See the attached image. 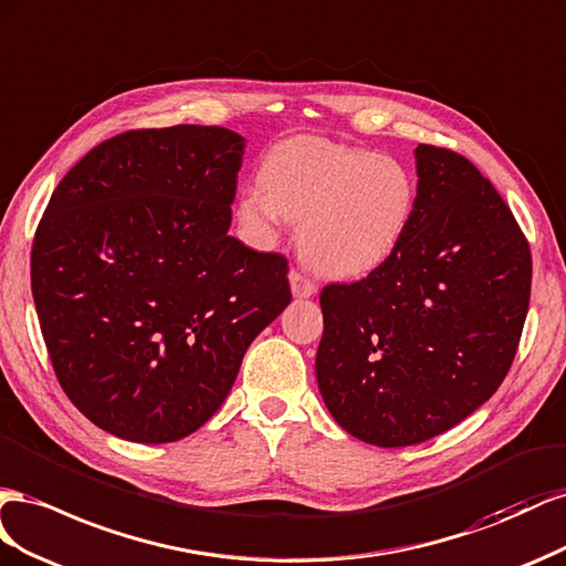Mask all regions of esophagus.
I'll list each match as a JSON object with an SVG mask.
<instances>
[{
  "label": "esophagus",
  "mask_w": 566,
  "mask_h": 566,
  "mask_svg": "<svg viewBox=\"0 0 566 566\" xmlns=\"http://www.w3.org/2000/svg\"><path fill=\"white\" fill-rule=\"evenodd\" d=\"M289 280H292V292L298 298H308V296H313L317 292L315 280H311L308 274L301 272V270H292V274H289Z\"/></svg>",
  "instance_id": "1"
}]
</instances>
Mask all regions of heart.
I'll use <instances>...</instances> for the list:
<instances>
[{
	"mask_svg": "<svg viewBox=\"0 0 566 566\" xmlns=\"http://www.w3.org/2000/svg\"><path fill=\"white\" fill-rule=\"evenodd\" d=\"M417 208V177L391 154L322 137L274 147L261 182L241 191L237 216L251 237L270 241L301 222V255L327 277L355 280L389 263Z\"/></svg>",
	"mask_w": 566,
	"mask_h": 566,
	"instance_id": "1",
	"label": "heart"
}]
</instances>
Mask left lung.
Masks as SVG:
<instances>
[{"label":"left lung","mask_w":566,"mask_h":566,"mask_svg":"<svg viewBox=\"0 0 566 566\" xmlns=\"http://www.w3.org/2000/svg\"><path fill=\"white\" fill-rule=\"evenodd\" d=\"M412 228L389 263L322 286L315 375L332 417L381 448L470 417L507 377L531 298V249L462 154L419 144Z\"/></svg>","instance_id":"8db88e82"}]
</instances>
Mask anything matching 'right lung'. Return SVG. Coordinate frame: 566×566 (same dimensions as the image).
Listing matches in <instances>:
<instances>
[{
	"label": "right lung",
	"instance_id": "right-lung-1",
	"mask_svg": "<svg viewBox=\"0 0 566 566\" xmlns=\"http://www.w3.org/2000/svg\"><path fill=\"white\" fill-rule=\"evenodd\" d=\"M244 139L216 125L127 130L63 175L30 286L54 375L99 429L185 439L289 301V261L230 237Z\"/></svg>",
	"mask_w": 566,
	"mask_h": 566
}]
</instances>
